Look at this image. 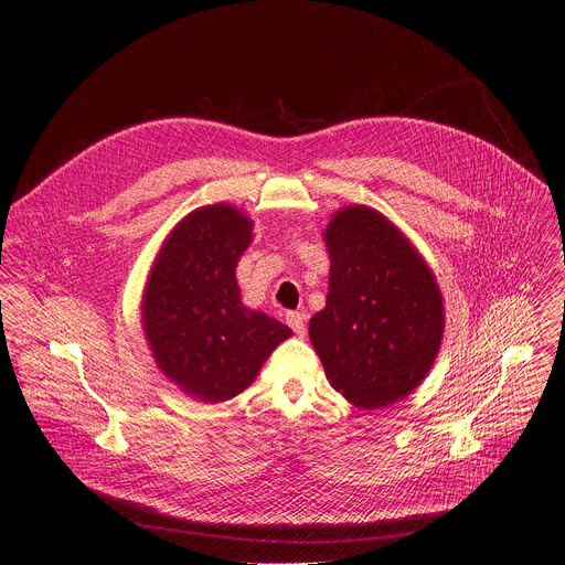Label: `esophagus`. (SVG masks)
Returning a JSON list of instances; mask_svg holds the SVG:
<instances>
[{"instance_id":"esophagus-1","label":"esophagus","mask_w":565,"mask_h":565,"mask_svg":"<svg viewBox=\"0 0 565 565\" xmlns=\"http://www.w3.org/2000/svg\"><path fill=\"white\" fill-rule=\"evenodd\" d=\"M286 321H288V327L299 335V338H303L306 335V317L301 315V312H288L286 315Z\"/></svg>"}]
</instances>
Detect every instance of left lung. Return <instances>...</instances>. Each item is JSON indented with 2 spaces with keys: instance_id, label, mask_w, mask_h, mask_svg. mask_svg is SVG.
<instances>
[{
  "instance_id": "obj_1",
  "label": "left lung",
  "mask_w": 565,
  "mask_h": 565,
  "mask_svg": "<svg viewBox=\"0 0 565 565\" xmlns=\"http://www.w3.org/2000/svg\"><path fill=\"white\" fill-rule=\"evenodd\" d=\"M331 279L310 342L327 377L362 409L409 395L440 349L438 284L402 232L380 212L353 205L329 223Z\"/></svg>"
}]
</instances>
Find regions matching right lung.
<instances>
[{"label":"right lung","mask_w":565,"mask_h":565,"mask_svg":"<svg viewBox=\"0 0 565 565\" xmlns=\"http://www.w3.org/2000/svg\"><path fill=\"white\" fill-rule=\"evenodd\" d=\"M253 221L230 205L188 214L151 268L142 324L156 364L203 402H223L253 384L266 358L292 335L281 321L241 303L236 262Z\"/></svg>","instance_id":"obj_1"}]
</instances>
